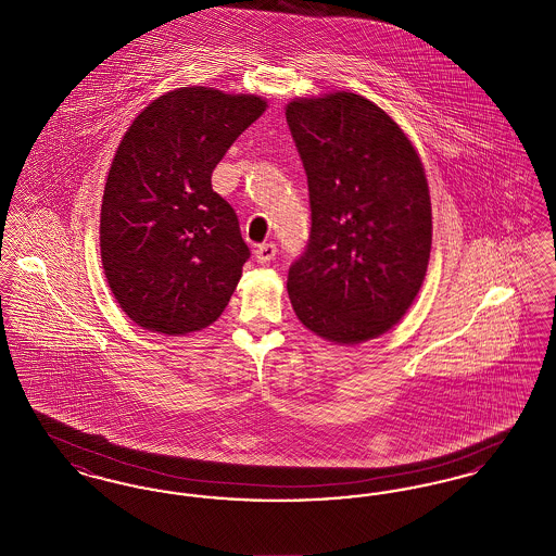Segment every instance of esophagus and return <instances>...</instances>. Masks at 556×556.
I'll list each match as a JSON object with an SVG mask.
<instances>
[{"mask_svg": "<svg viewBox=\"0 0 556 556\" xmlns=\"http://www.w3.org/2000/svg\"><path fill=\"white\" fill-rule=\"evenodd\" d=\"M275 254H277V245L275 243H261V245H256V250H254V256H256V261L258 263H270L273 258H275Z\"/></svg>", "mask_w": 556, "mask_h": 556, "instance_id": "obj_1", "label": "esophagus"}]
</instances>
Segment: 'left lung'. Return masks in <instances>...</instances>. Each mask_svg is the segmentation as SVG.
Returning a JSON list of instances; mask_svg holds the SVG:
<instances>
[{
	"mask_svg": "<svg viewBox=\"0 0 556 556\" xmlns=\"http://www.w3.org/2000/svg\"><path fill=\"white\" fill-rule=\"evenodd\" d=\"M286 118L308 177L311 238L288 293L304 327L336 344L383 336L424 286L431 200L421 159L381 108L336 91Z\"/></svg>",
	"mask_w": 556,
	"mask_h": 556,
	"instance_id": "8db88e82",
	"label": "left lung"
}]
</instances>
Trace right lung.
<instances>
[{"mask_svg": "<svg viewBox=\"0 0 556 556\" xmlns=\"http://www.w3.org/2000/svg\"><path fill=\"white\" fill-rule=\"evenodd\" d=\"M266 102L181 87L146 108L108 173L100 250L108 286L148 331L186 336L223 315L250 250L212 170Z\"/></svg>", "mask_w": 556, "mask_h": 556, "instance_id": "add662e5", "label": "right lung"}]
</instances>
